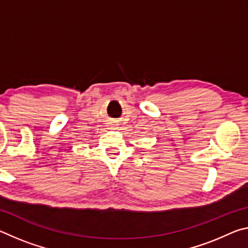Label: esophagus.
I'll return each mask as SVG.
<instances>
[{"instance_id": "1", "label": "esophagus", "mask_w": 248, "mask_h": 248, "mask_svg": "<svg viewBox=\"0 0 248 248\" xmlns=\"http://www.w3.org/2000/svg\"><path fill=\"white\" fill-rule=\"evenodd\" d=\"M110 127H111V128H112V129H114V128H115V127H116V125H115V124H111V125H110Z\"/></svg>"}]
</instances>
